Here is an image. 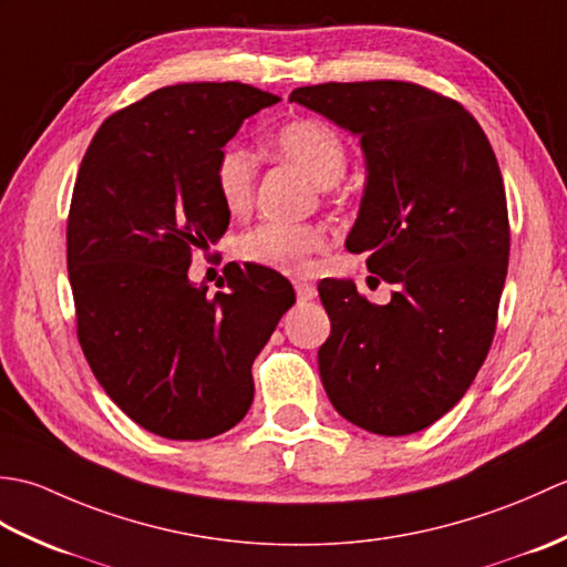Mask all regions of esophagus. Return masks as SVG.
<instances>
[{
	"label": "esophagus",
	"mask_w": 567,
	"mask_h": 567,
	"mask_svg": "<svg viewBox=\"0 0 567 567\" xmlns=\"http://www.w3.org/2000/svg\"><path fill=\"white\" fill-rule=\"evenodd\" d=\"M295 292L299 302H309V299L317 297V287L305 280H295Z\"/></svg>",
	"instance_id": "obj_1"
}]
</instances>
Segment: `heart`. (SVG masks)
<instances>
[{"instance_id": "obj_1", "label": "heart", "mask_w": 567, "mask_h": 567, "mask_svg": "<svg viewBox=\"0 0 567 567\" xmlns=\"http://www.w3.org/2000/svg\"><path fill=\"white\" fill-rule=\"evenodd\" d=\"M270 148L282 161L297 165L311 183L333 187L346 175L348 143L331 124L321 118H292L275 131ZM256 158L244 146H226L214 165V185L226 212L250 209L256 192ZM327 246L323 228L311 224L265 221L238 238L240 260L280 272H302L309 258Z\"/></svg>"}]
</instances>
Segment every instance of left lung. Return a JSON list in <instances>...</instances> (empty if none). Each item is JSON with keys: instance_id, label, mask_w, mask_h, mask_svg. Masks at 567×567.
<instances>
[{"instance_id": "left-lung-1", "label": "left lung", "mask_w": 567, "mask_h": 567, "mask_svg": "<svg viewBox=\"0 0 567 567\" xmlns=\"http://www.w3.org/2000/svg\"><path fill=\"white\" fill-rule=\"evenodd\" d=\"M290 102L360 136L368 185L346 248L396 285L370 305L353 280L319 282L323 390L360 429L416 433L461 402L495 339L509 262L495 151L463 104L414 82L309 84Z\"/></svg>"}]
</instances>
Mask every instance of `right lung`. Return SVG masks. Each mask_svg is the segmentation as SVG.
<instances>
[{"label": "right lung", "instance_id": "1", "mask_svg": "<svg viewBox=\"0 0 567 567\" xmlns=\"http://www.w3.org/2000/svg\"><path fill=\"white\" fill-rule=\"evenodd\" d=\"M277 94L240 82L151 92L100 126L72 189L68 275L82 353L122 412L155 436L212 439L252 402V360L295 305L262 265H228L224 292L189 282L192 252L231 212L214 165Z\"/></svg>", "mask_w": 567, "mask_h": 567}]
</instances>
